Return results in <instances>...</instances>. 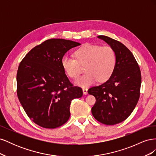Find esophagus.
<instances>
[{
    "instance_id": "1",
    "label": "esophagus",
    "mask_w": 156,
    "mask_h": 156,
    "mask_svg": "<svg viewBox=\"0 0 156 156\" xmlns=\"http://www.w3.org/2000/svg\"><path fill=\"white\" fill-rule=\"evenodd\" d=\"M83 94H84V95H87V94H88V88H83Z\"/></svg>"
}]
</instances>
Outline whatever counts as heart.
Segmentation results:
<instances>
[{
  "mask_svg": "<svg viewBox=\"0 0 156 156\" xmlns=\"http://www.w3.org/2000/svg\"><path fill=\"white\" fill-rule=\"evenodd\" d=\"M76 59L64 55L61 64L69 77L77 78L81 73V66H85L87 73L75 81L80 87H87L99 80L104 82L109 79L116 65V53L109 46L87 44L75 52Z\"/></svg>",
  "mask_w": 156,
  "mask_h": 156,
  "instance_id": "b5f03b06",
  "label": "heart"
}]
</instances>
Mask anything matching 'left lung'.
I'll return each mask as SVG.
<instances>
[{
    "label": "left lung",
    "instance_id": "1",
    "mask_svg": "<svg viewBox=\"0 0 156 156\" xmlns=\"http://www.w3.org/2000/svg\"><path fill=\"white\" fill-rule=\"evenodd\" d=\"M114 49L116 65L111 77L88 92L96 98L92 108L94 117L105 125H115L127 119L140 97L141 73L131 52L121 42L105 36H98Z\"/></svg>",
    "mask_w": 156,
    "mask_h": 156
}]
</instances>
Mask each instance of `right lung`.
<instances>
[{
	"label": "right lung",
	"mask_w": 156,
	"mask_h": 156,
	"mask_svg": "<svg viewBox=\"0 0 156 156\" xmlns=\"http://www.w3.org/2000/svg\"><path fill=\"white\" fill-rule=\"evenodd\" d=\"M81 44L49 39L34 47L19 66L17 94L27 115L35 124L54 129L70 116L71 102L83 96L65 73L61 60L68 51Z\"/></svg>",
	"instance_id": "obj_1"
}]
</instances>
